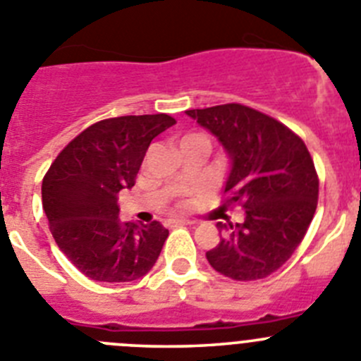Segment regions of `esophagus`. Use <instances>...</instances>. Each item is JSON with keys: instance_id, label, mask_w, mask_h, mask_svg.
I'll return each mask as SVG.
<instances>
[{"instance_id": "obj_1", "label": "esophagus", "mask_w": 361, "mask_h": 361, "mask_svg": "<svg viewBox=\"0 0 361 361\" xmlns=\"http://www.w3.org/2000/svg\"><path fill=\"white\" fill-rule=\"evenodd\" d=\"M169 224H196V221H190V219L174 217V219H169Z\"/></svg>"}]
</instances>
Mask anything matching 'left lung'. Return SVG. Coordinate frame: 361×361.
Instances as JSON below:
<instances>
[{
    "label": "left lung",
    "instance_id": "1",
    "mask_svg": "<svg viewBox=\"0 0 361 361\" xmlns=\"http://www.w3.org/2000/svg\"><path fill=\"white\" fill-rule=\"evenodd\" d=\"M230 158L222 208L240 204L244 222H217L221 242L207 260L237 281L267 278L305 238L319 197V178L305 142L285 124L244 104L187 110Z\"/></svg>",
    "mask_w": 361,
    "mask_h": 361
}]
</instances>
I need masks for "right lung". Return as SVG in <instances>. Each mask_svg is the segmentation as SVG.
Listing matches in <instances>:
<instances>
[{"label":"right lung","mask_w":361,"mask_h":361,"mask_svg":"<svg viewBox=\"0 0 361 361\" xmlns=\"http://www.w3.org/2000/svg\"><path fill=\"white\" fill-rule=\"evenodd\" d=\"M176 124L167 114L104 119L71 140L42 180V208L60 251L94 281L142 278L169 231L119 219L117 194L135 185L151 140Z\"/></svg>","instance_id":"obj_1"}]
</instances>
